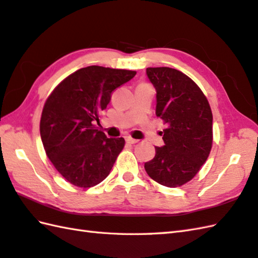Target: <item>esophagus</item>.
<instances>
[{
	"label": "esophagus",
	"instance_id": "34e87169",
	"mask_svg": "<svg viewBox=\"0 0 258 258\" xmlns=\"http://www.w3.org/2000/svg\"><path fill=\"white\" fill-rule=\"evenodd\" d=\"M125 140H126V142H127L128 144H136V143H138V142H139L138 140L131 138V136H126Z\"/></svg>",
	"mask_w": 258,
	"mask_h": 258
}]
</instances>
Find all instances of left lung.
<instances>
[{"label":"left lung","instance_id":"obj_1","mask_svg":"<svg viewBox=\"0 0 258 258\" xmlns=\"http://www.w3.org/2000/svg\"><path fill=\"white\" fill-rule=\"evenodd\" d=\"M156 90V116L167 124L163 147L144 164L149 176L167 187L182 186L200 172L213 144V114L195 82L178 70L147 68Z\"/></svg>","mask_w":258,"mask_h":258}]
</instances>
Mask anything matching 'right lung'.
<instances>
[{
    "mask_svg": "<svg viewBox=\"0 0 258 258\" xmlns=\"http://www.w3.org/2000/svg\"><path fill=\"white\" fill-rule=\"evenodd\" d=\"M135 74V71L92 65L69 75L47 97L40 122L42 143L54 167L69 183L89 188L111 172L125 140L107 139L94 123L100 122L113 91Z\"/></svg>",
    "mask_w": 258,
    "mask_h": 258,
    "instance_id": "obj_1",
    "label": "right lung"
}]
</instances>
